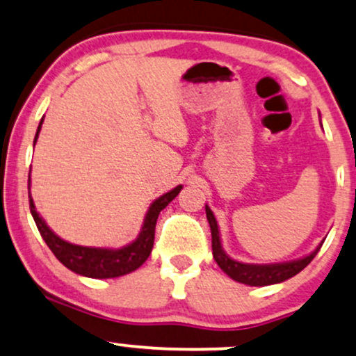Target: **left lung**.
<instances>
[{"label":"left lung","instance_id":"1","mask_svg":"<svg viewBox=\"0 0 356 356\" xmlns=\"http://www.w3.org/2000/svg\"><path fill=\"white\" fill-rule=\"evenodd\" d=\"M205 213H207L209 225H211L212 232V254L213 259L219 267L224 270L230 278H234L235 282H241V284L250 285V286H265L272 284H280V282L289 280L293 275H297L298 272H302L312 260L315 259V255L318 254V247L312 252L310 255L303 257V259L293 260V262H285V264H268V265H255V264H242L237 260L230 259L229 255L222 250L220 243V234H219V225H217L216 217L209 205H205Z\"/></svg>","mask_w":356,"mask_h":356}]
</instances>
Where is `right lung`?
Segmentation results:
<instances>
[{
  "label": "right lung",
  "mask_w": 356,
  "mask_h": 356,
  "mask_svg": "<svg viewBox=\"0 0 356 356\" xmlns=\"http://www.w3.org/2000/svg\"><path fill=\"white\" fill-rule=\"evenodd\" d=\"M41 124L42 119L40 126H38L34 144H36L38 134H40L41 131ZM29 172H31V170H29ZM181 189L182 186H177L175 189L154 200L151 207H149L147 216H145L144 219V225L143 229H140L139 237H137L132 243H129V245L118 248V250H113V248L81 247L59 238L58 235L44 224V220L41 219L40 213L34 209L31 192H29V209H31V216L34 222H36V227L38 230H40L42 241L46 242V245L51 248V252L56 255V259H58L64 267H67L70 270L84 277L114 278L134 272L136 268H139L140 265L147 260L154 245V234H156L157 217H159L162 209H165L167 204L177 197Z\"/></svg>",
  "instance_id": "add662e5"
}]
</instances>
